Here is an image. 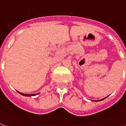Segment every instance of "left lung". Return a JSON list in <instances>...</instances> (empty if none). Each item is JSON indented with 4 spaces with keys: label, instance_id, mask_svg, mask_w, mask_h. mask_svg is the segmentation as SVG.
I'll use <instances>...</instances> for the list:
<instances>
[{
    "label": "left lung",
    "instance_id": "left-lung-1",
    "mask_svg": "<svg viewBox=\"0 0 126 126\" xmlns=\"http://www.w3.org/2000/svg\"><path fill=\"white\" fill-rule=\"evenodd\" d=\"M104 99H105V98H104ZM104 99H101V100H100V101H101V100H103Z\"/></svg>",
    "mask_w": 126,
    "mask_h": 126
}]
</instances>
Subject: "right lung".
<instances>
[{
	"label": "right lung",
	"instance_id": "right-lung-1",
	"mask_svg": "<svg viewBox=\"0 0 126 126\" xmlns=\"http://www.w3.org/2000/svg\"><path fill=\"white\" fill-rule=\"evenodd\" d=\"M19 94H20L21 95H24V96H33V95H35V94H23V93H21V92H18Z\"/></svg>",
	"mask_w": 126,
	"mask_h": 126
}]
</instances>
